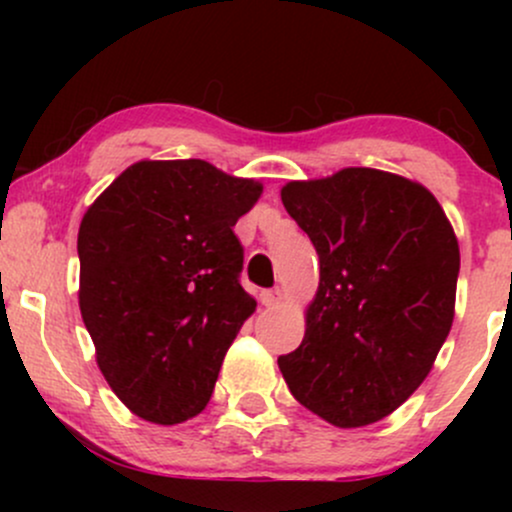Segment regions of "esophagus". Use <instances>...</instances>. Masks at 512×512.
<instances>
[{"label": "esophagus", "instance_id": "obj_1", "mask_svg": "<svg viewBox=\"0 0 512 512\" xmlns=\"http://www.w3.org/2000/svg\"><path fill=\"white\" fill-rule=\"evenodd\" d=\"M281 296H284V293H281L279 286H276V289L262 291V305H276L281 301Z\"/></svg>", "mask_w": 512, "mask_h": 512}]
</instances>
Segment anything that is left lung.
<instances>
[{"mask_svg": "<svg viewBox=\"0 0 512 512\" xmlns=\"http://www.w3.org/2000/svg\"><path fill=\"white\" fill-rule=\"evenodd\" d=\"M281 202L320 257L301 346L279 356L291 395L339 428L407 402L448 339L460 248L426 187L375 168L289 182Z\"/></svg>", "mask_w": 512, "mask_h": 512, "instance_id": "1", "label": "left lung"}]
</instances>
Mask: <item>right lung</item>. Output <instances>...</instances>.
<instances>
[{
    "label": "right lung",
    "mask_w": 512,
    "mask_h": 512,
    "mask_svg": "<svg viewBox=\"0 0 512 512\" xmlns=\"http://www.w3.org/2000/svg\"><path fill=\"white\" fill-rule=\"evenodd\" d=\"M260 192L199 158L139 161L84 214L81 317L105 380L142 419L180 424L207 407L257 305L233 226Z\"/></svg>",
    "instance_id": "1"
}]
</instances>
